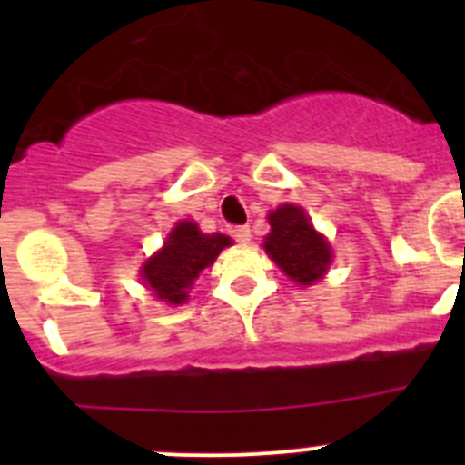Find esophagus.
<instances>
[{
	"mask_svg": "<svg viewBox=\"0 0 465 465\" xmlns=\"http://www.w3.org/2000/svg\"><path fill=\"white\" fill-rule=\"evenodd\" d=\"M232 240L237 244H249V240H252V228L249 225H237V228H232Z\"/></svg>",
	"mask_w": 465,
	"mask_h": 465,
	"instance_id": "1",
	"label": "esophagus"
}]
</instances>
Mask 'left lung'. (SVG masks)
<instances>
[{"label": "left lung", "instance_id": "8db88e82", "mask_svg": "<svg viewBox=\"0 0 465 465\" xmlns=\"http://www.w3.org/2000/svg\"><path fill=\"white\" fill-rule=\"evenodd\" d=\"M272 232L265 237V252L283 272L298 283L322 279L331 265V246L314 228L307 213L295 204H283L268 216Z\"/></svg>", "mask_w": 465, "mask_h": 465}]
</instances>
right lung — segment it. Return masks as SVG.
Returning a JSON list of instances; mask_svg holds the SVG:
<instances>
[{
  "label": "right lung",
  "mask_w": 465,
  "mask_h": 465,
  "mask_svg": "<svg viewBox=\"0 0 465 465\" xmlns=\"http://www.w3.org/2000/svg\"><path fill=\"white\" fill-rule=\"evenodd\" d=\"M225 235H203L191 221H182L167 237L163 252L146 261L142 270L143 282L149 283L160 300L182 305L188 300V289L193 279L203 272L207 265L216 261L221 249L230 246Z\"/></svg>",
  "instance_id": "1"
}]
</instances>
